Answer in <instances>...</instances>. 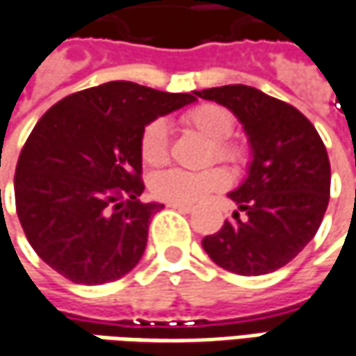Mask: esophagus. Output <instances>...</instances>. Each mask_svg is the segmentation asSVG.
I'll return each instance as SVG.
<instances>
[{
    "instance_id": "esophagus-1",
    "label": "esophagus",
    "mask_w": 356,
    "mask_h": 356,
    "mask_svg": "<svg viewBox=\"0 0 356 356\" xmlns=\"http://www.w3.org/2000/svg\"><path fill=\"white\" fill-rule=\"evenodd\" d=\"M169 209L179 210V212H183V214H191L193 212V207L191 204H168Z\"/></svg>"
}]
</instances>
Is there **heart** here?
Returning a JSON list of instances; mask_svg holds the SVG:
<instances>
[{"label":"heart","instance_id":"b5f03b06","mask_svg":"<svg viewBox=\"0 0 356 356\" xmlns=\"http://www.w3.org/2000/svg\"><path fill=\"white\" fill-rule=\"evenodd\" d=\"M183 122L193 128L200 136L212 142V156L220 161H238L241 152L238 146L228 144L226 140L234 132V117L228 108L216 103H202L185 113ZM140 156L142 161L159 168L168 161L169 156V128L163 118L147 122L140 136ZM229 183L228 173L224 169H204L198 173L183 169H168L154 175L149 188L152 195L169 202V204H195L210 193L224 188Z\"/></svg>","mask_w":356,"mask_h":356}]
</instances>
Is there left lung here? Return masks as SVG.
I'll return each mask as SVG.
<instances>
[{"label": "left lung", "instance_id": "left-lung-1", "mask_svg": "<svg viewBox=\"0 0 356 356\" xmlns=\"http://www.w3.org/2000/svg\"><path fill=\"white\" fill-rule=\"evenodd\" d=\"M195 93L234 113L251 154L248 175L228 193L238 204L236 222L226 220L202 248L218 267L243 277L284 267L316 236L330 202V158L318 130L298 108L255 87Z\"/></svg>", "mask_w": 356, "mask_h": 356}]
</instances>
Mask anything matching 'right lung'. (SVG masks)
<instances>
[{
    "instance_id": "right-lung-1",
    "label": "right lung",
    "mask_w": 356,
    "mask_h": 356,
    "mask_svg": "<svg viewBox=\"0 0 356 356\" xmlns=\"http://www.w3.org/2000/svg\"><path fill=\"white\" fill-rule=\"evenodd\" d=\"M197 101L108 81L58 101L36 122L15 169L19 222L36 255L77 284L134 269L159 202L144 193L140 136L147 122Z\"/></svg>"
}]
</instances>
